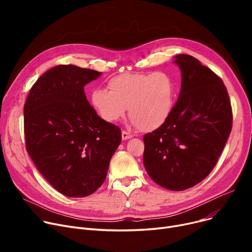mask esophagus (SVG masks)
Instances as JSON below:
<instances>
[{"instance_id": "esophagus-1", "label": "esophagus", "mask_w": 252, "mask_h": 252, "mask_svg": "<svg viewBox=\"0 0 252 252\" xmlns=\"http://www.w3.org/2000/svg\"><path fill=\"white\" fill-rule=\"evenodd\" d=\"M131 137H133V135H131L130 133H128L127 130H123L122 131V138H123V140H127V139H130Z\"/></svg>"}]
</instances>
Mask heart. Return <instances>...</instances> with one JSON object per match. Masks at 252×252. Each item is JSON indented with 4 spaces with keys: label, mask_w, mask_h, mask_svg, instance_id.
I'll list each match as a JSON object with an SVG mask.
<instances>
[{
    "label": "heart",
    "mask_w": 252,
    "mask_h": 252,
    "mask_svg": "<svg viewBox=\"0 0 252 252\" xmlns=\"http://www.w3.org/2000/svg\"><path fill=\"white\" fill-rule=\"evenodd\" d=\"M107 86L109 91L96 89L91 94L93 108L105 122H117L128 107L138 128L151 131L164 125L173 112L177 86L167 72H125L111 77Z\"/></svg>",
    "instance_id": "b5f03b06"
}]
</instances>
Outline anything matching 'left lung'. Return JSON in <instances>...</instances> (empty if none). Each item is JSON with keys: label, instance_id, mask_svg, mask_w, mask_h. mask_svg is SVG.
Listing matches in <instances>:
<instances>
[{"label": "left lung", "instance_id": "left-lung-1", "mask_svg": "<svg viewBox=\"0 0 252 252\" xmlns=\"http://www.w3.org/2000/svg\"><path fill=\"white\" fill-rule=\"evenodd\" d=\"M182 87L164 125L144 136L143 161L159 186L182 191L205 179L232 130L230 97L221 78L193 56L180 54Z\"/></svg>", "mask_w": 252, "mask_h": 252}]
</instances>
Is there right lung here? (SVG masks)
Returning <instances> with one entry per match:
<instances>
[{"label":"right lung","instance_id":"1","mask_svg":"<svg viewBox=\"0 0 252 252\" xmlns=\"http://www.w3.org/2000/svg\"><path fill=\"white\" fill-rule=\"evenodd\" d=\"M101 72L57 65L31 89L24 104L26 151L53 188L67 197L94 193L106 179L122 130L103 121L84 87Z\"/></svg>","mask_w":252,"mask_h":252}]
</instances>
